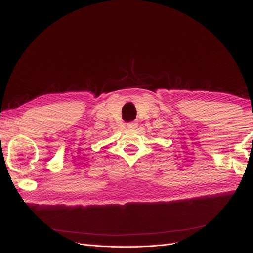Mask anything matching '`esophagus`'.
I'll return each instance as SVG.
<instances>
[{
    "mask_svg": "<svg viewBox=\"0 0 253 253\" xmlns=\"http://www.w3.org/2000/svg\"><path fill=\"white\" fill-rule=\"evenodd\" d=\"M137 126H138V122H137L136 120H134V121H129V122H127V124H126V126H127L129 129H134V128H136V127H137Z\"/></svg>",
    "mask_w": 253,
    "mask_h": 253,
    "instance_id": "34e87169",
    "label": "esophagus"
}]
</instances>
